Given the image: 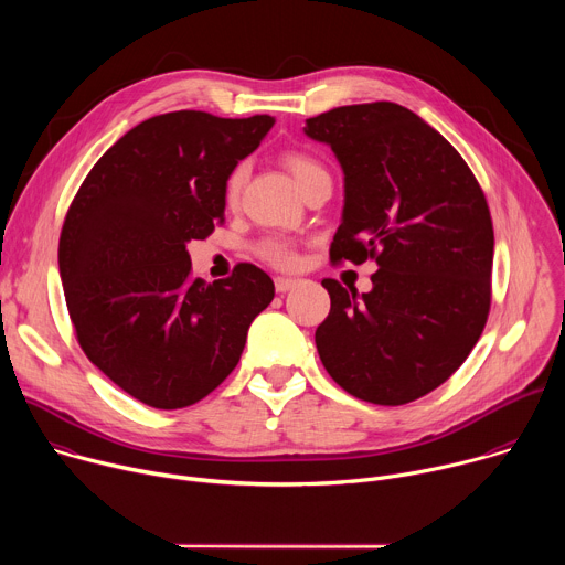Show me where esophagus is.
Listing matches in <instances>:
<instances>
[{
	"label": "esophagus",
	"mask_w": 565,
	"mask_h": 565,
	"mask_svg": "<svg viewBox=\"0 0 565 565\" xmlns=\"http://www.w3.org/2000/svg\"><path fill=\"white\" fill-rule=\"evenodd\" d=\"M297 284H299V279H292V277H277V279H275V290H277V292H288V290H292Z\"/></svg>",
	"instance_id": "1"
}]
</instances>
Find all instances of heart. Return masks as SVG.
I'll return each mask as SVG.
<instances>
[{
    "mask_svg": "<svg viewBox=\"0 0 565 565\" xmlns=\"http://www.w3.org/2000/svg\"><path fill=\"white\" fill-rule=\"evenodd\" d=\"M284 163L299 188H303L312 177L327 172L324 166H321L315 156H310L306 151H288L284 156ZM246 179H248V168H246V163H238L225 181V201L227 203H234L238 199L241 190H244V185H246ZM257 255L275 268H292L297 264L295 246L288 238H281V236H266L264 241H259Z\"/></svg>",
    "mask_w": 565,
    "mask_h": 565,
    "instance_id": "heart-1",
    "label": "heart"
}]
</instances>
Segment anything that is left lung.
Returning <instances> with one entry per match:
<instances>
[{
  "label": "left lung",
  "instance_id": "obj_1",
  "mask_svg": "<svg viewBox=\"0 0 565 565\" xmlns=\"http://www.w3.org/2000/svg\"><path fill=\"white\" fill-rule=\"evenodd\" d=\"M344 170L331 262L375 259L358 295L324 279L331 312L315 331L329 375L373 405L414 402L467 360L492 303L494 227L462 156L395 103L338 107L306 120Z\"/></svg>",
  "mask_w": 565,
  "mask_h": 565
}]
</instances>
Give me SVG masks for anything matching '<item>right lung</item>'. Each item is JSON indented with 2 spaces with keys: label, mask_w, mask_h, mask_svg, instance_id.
<instances>
[{
  "label": "right lung",
  "mask_w": 565,
  "mask_h": 565,
  "mask_svg": "<svg viewBox=\"0 0 565 565\" xmlns=\"http://www.w3.org/2000/svg\"><path fill=\"white\" fill-rule=\"evenodd\" d=\"M273 116L172 111L129 129L79 185L60 234V277L75 338L125 393L183 409L238 364L273 279L253 264L205 286L188 244L223 223L225 181Z\"/></svg>",
  "instance_id": "add662e5"
}]
</instances>
